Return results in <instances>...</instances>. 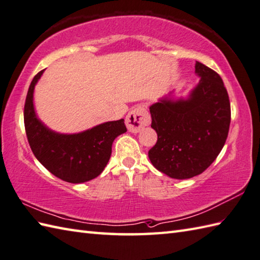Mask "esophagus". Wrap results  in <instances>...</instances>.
Returning <instances> with one entry per match:
<instances>
[{"instance_id": "esophagus-1", "label": "esophagus", "mask_w": 260, "mask_h": 260, "mask_svg": "<svg viewBox=\"0 0 260 260\" xmlns=\"http://www.w3.org/2000/svg\"><path fill=\"white\" fill-rule=\"evenodd\" d=\"M150 115L144 106H136L126 116V126L132 133H139L150 124Z\"/></svg>"}]
</instances>
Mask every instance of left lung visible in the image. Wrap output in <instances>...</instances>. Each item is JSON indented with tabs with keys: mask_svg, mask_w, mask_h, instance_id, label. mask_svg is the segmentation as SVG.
I'll return each mask as SVG.
<instances>
[{
	"mask_svg": "<svg viewBox=\"0 0 260 260\" xmlns=\"http://www.w3.org/2000/svg\"><path fill=\"white\" fill-rule=\"evenodd\" d=\"M196 73L201 78L189 98H164L150 107L157 142L148 157L172 179H190L206 171L229 133L230 101L221 77L199 61Z\"/></svg>",
	"mask_w": 260,
	"mask_h": 260,
	"instance_id": "1",
	"label": "left lung"
}]
</instances>
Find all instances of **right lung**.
I'll use <instances>...</instances> for the list:
<instances>
[{
    "label": "right lung",
    "instance_id": "1",
    "mask_svg": "<svg viewBox=\"0 0 260 260\" xmlns=\"http://www.w3.org/2000/svg\"><path fill=\"white\" fill-rule=\"evenodd\" d=\"M43 73L32 79L24 104V127L31 150L43 167L69 183L97 178L106 167L114 140L127 131L124 119L107 121L79 134H58L37 118L33 90Z\"/></svg>",
    "mask_w": 260,
    "mask_h": 260
}]
</instances>
